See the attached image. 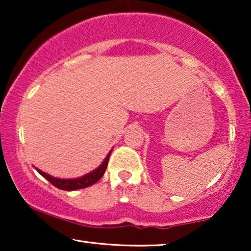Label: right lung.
I'll list each match as a JSON object with an SVG mask.
<instances>
[{"label":"right lung","instance_id":"add662e5","mask_svg":"<svg viewBox=\"0 0 251 251\" xmlns=\"http://www.w3.org/2000/svg\"><path fill=\"white\" fill-rule=\"evenodd\" d=\"M112 151L113 150L109 151V153L107 154V156L105 157V160L102 161L100 166H99L98 168H96L95 170L90 171V173L85 174L84 176H81V177H78V178H71V179H64V178H57V177L51 176V175H48V174L44 173V171L40 170L39 168H35V169H36L37 173L41 175V176H43L47 180H49L50 183L53 185V186H56L57 188H59V190H64V191L81 190V188L89 187V186H91V185L96 184L99 179H100L102 176H104V174H105V171H106V168H107L109 155H111Z\"/></svg>","mask_w":251,"mask_h":251}]
</instances>
